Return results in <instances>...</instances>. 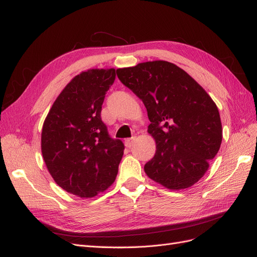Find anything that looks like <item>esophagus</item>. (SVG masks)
<instances>
[{
    "label": "esophagus",
    "instance_id": "esophagus-1",
    "mask_svg": "<svg viewBox=\"0 0 257 257\" xmlns=\"http://www.w3.org/2000/svg\"><path fill=\"white\" fill-rule=\"evenodd\" d=\"M135 140H136V138H135V137L127 138V139L125 140V147H126V148H131V147L133 146V144L135 143Z\"/></svg>",
    "mask_w": 257,
    "mask_h": 257
}]
</instances>
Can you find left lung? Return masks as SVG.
<instances>
[{"instance_id": "8db88e82", "label": "left lung", "mask_w": 257, "mask_h": 257, "mask_svg": "<svg viewBox=\"0 0 257 257\" xmlns=\"http://www.w3.org/2000/svg\"><path fill=\"white\" fill-rule=\"evenodd\" d=\"M120 81L143 100L156 152L145 165L150 179L170 190L196 184L222 141L216 103L183 69L166 60L117 69Z\"/></svg>"}]
</instances>
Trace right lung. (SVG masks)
<instances>
[{"label": "right lung", "instance_id": "right-lung-1", "mask_svg": "<svg viewBox=\"0 0 257 257\" xmlns=\"http://www.w3.org/2000/svg\"><path fill=\"white\" fill-rule=\"evenodd\" d=\"M116 70L89 69L70 81L47 114L41 153L59 187L83 199L105 191L116 180L122 141L111 139L101 119L106 91Z\"/></svg>", "mask_w": 257, "mask_h": 257}]
</instances>
